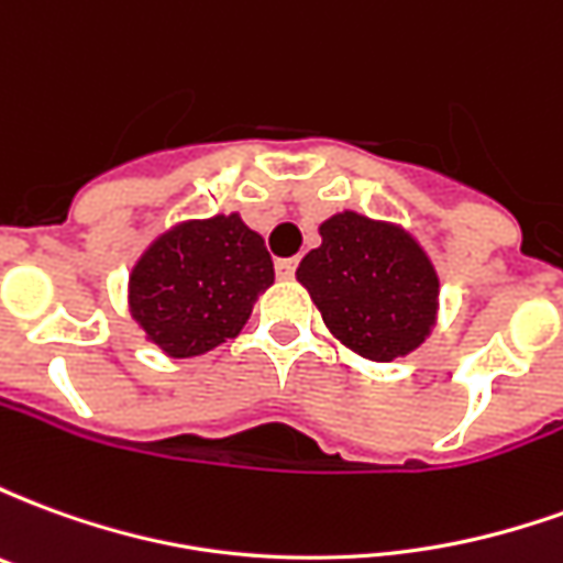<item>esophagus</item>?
Segmentation results:
<instances>
[{
  "instance_id": "obj_1",
  "label": "esophagus",
  "mask_w": 563,
  "mask_h": 563,
  "mask_svg": "<svg viewBox=\"0 0 563 563\" xmlns=\"http://www.w3.org/2000/svg\"><path fill=\"white\" fill-rule=\"evenodd\" d=\"M295 268H298V258H277L274 262V271H277L280 280H292Z\"/></svg>"
}]
</instances>
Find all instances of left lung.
I'll return each mask as SVG.
<instances>
[{
	"mask_svg": "<svg viewBox=\"0 0 563 563\" xmlns=\"http://www.w3.org/2000/svg\"><path fill=\"white\" fill-rule=\"evenodd\" d=\"M322 246L298 265V280L329 331L371 362L413 353L437 317L440 283L410 234L386 222L338 213L319 225Z\"/></svg>",
	"mask_w": 563,
	"mask_h": 563,
	"instance_id": "obj_1",
	"label": "left lung"
}]
</instances>
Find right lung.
Listing matches in <instances>:
<instances>
[{
  "label": "right lung",
  "mask_w": 563,
  "mask_h": 563,
  "mask_svg": "<svg viewBox=\"0 0 563 563\" xmlns=\"http://www.w3.org/2000/svg\"><path fill=\"white\" fill-rule=\"evenodd\" d=\"M271 283L265 241L232 213L162 234L132 271L129 307L162 353L189 358L244 329Z\"/></svg>",
  "instance_id": "add662e5"
}]
</instances>
